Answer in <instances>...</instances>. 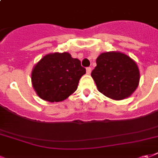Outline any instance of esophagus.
I'll list each match as a JSON object with an SVG mask.
<instances>
[{
    "instance_id": "obj_1",
    "label": "esophagus",
    "mask_w": 158,
    "mask_h": 158,
    "mask_svg": "<svg viewBox=\"0 0 158 158\" xmlns=\"http://www.w3.org/2000/svg\"><path fill=\"white\" fill-rule=\"evenodd\" d=\"M91 71H92V68H91V67H87V74L90 75L91 74Z\"/></svg>"
}]
</instances>
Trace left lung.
Segmentation results:
<instances>
[{"instance_id":"left-lung-1","label":"left lung","mask_w":158,"mask_h":158,"mask_svg":"<svg viewBox=\"0 0 158 158\" xmlns=\"http://www.w3.org/2000/svg\"><path fill=\"white\" fill-rule=\"evenodd\" d=\"M92 71L98 90L114 100L125 99L137 88L140 71L136 63L120 52L102 53Z\"/></svg>"}]
</instances>
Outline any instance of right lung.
I'll return each instance as SVG.
<instances>
[{
  "mask_svg": "<svg viewBox=\"0 0 158 158\" xmlns=\"http://www.w3.org/2000/svg\"><path fill=\"white\" fill-rule=\"evenodd\" d=\"M86 73L78 59L67 52L44 55L34 65L31 80L38 96L48 102H61L77 89Z\"/></svg>",
  "mask_w": 158,
  "mask_h": 158,
  "instance_id": "add662e5",
  "label": "right lung"
}]
</instances>
